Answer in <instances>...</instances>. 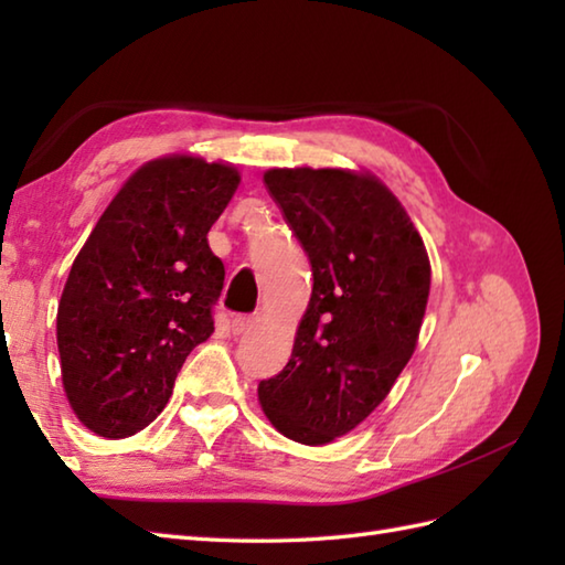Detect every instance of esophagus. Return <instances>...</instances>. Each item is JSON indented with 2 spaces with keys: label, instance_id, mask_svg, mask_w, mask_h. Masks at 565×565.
I'll use <instances>...</instances> for the list:
<instances>
[{
  "label": "esophagus",
  "instance_id": "34e87169",
  "mask_svg": "<svg viewBox=\"0 0 565 565\" xmlns=\"http://www.w3.org/2000/svg\"><path fill=\"white\" fill-rule=\"evenodd\" d=\"M252 326H255V316H235V318L231 320L233 334H243V332H247Z\"/></svg>",
  "mask_w": 565,
  "mask_h": 565
}]
</instances>
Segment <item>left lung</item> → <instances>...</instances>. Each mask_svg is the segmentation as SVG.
<instances>
[{
	"instance_id": "8db88e82",
	"label": "left lung",
	"mask_w": 565,
	"mask_h": 565,
	"mask_svg": "<svg viewBox=\"0 0 565 565\" xmlns=\"http://www.w3.org/2000/svg\"><path fill=\"white\" fill-rule=\"evenodd\" d=\"M264 184L306 249L313 294L289 364L257 395L284 437L320 447L364 423L411 362L429 259L376 177L296 167L269 170Z\"/></svg>"
}]
</instances>
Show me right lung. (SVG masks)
<instances>
[{"mask_svg": "<svg viewBox=\"0 0 565 565\" xmlns=\"http://www.w3.org/2000/svg\"><path fill=\"white\" fill-rule=\"evenodd\" d=\"M239 172L189 154L128 179L72 262L57 306V352L72 411L124 439L162 413L184 359L211 338L225 267L209 231Z\"/></svg>", "mask_w": 565, "mask_h": 565, "instance_id": "obj_1", "label": "right lung"}]
</instances>
